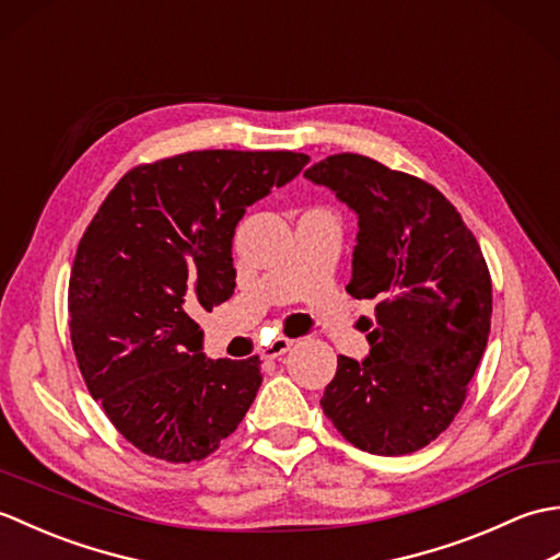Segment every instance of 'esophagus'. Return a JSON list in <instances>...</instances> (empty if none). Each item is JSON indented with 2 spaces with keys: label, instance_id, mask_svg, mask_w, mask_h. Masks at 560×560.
I'll return each mask as SVG.
<instances>
[{
  "label": "esophagus",
  "instance_id": "obj_1",
  "mask_svg": "<svg viewBox=\"0 0 560 560\" xmlns=\"http://www.w3.org/2000/svg\"><path fill=\"white\" fill-rule=\"evenodd\" d=\"M293 347V339L287 337H277L273 341H269L267 347H261V359H279V355L287 353Z\"/></svg>",
  "mask_w": 560,
  "mask_h": 560
}]
</instances>
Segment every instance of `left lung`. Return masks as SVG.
Returning <instances> with one entry per match:
<instances>
[{"label": "left lung", "mask_w": 560, "mask_h": 560, "mask_svg": "<svg viewBox=\"0 0 560 560\" xmlns=\"http://www.w3.org/2000/svg\"><path fill=\"white\" fill-rule=\"evenodd\" d=\"M359 217L353 299H375L371 353L339 355L319 399L337 431L373 455L425 447L455 419L491 331V273L459 211L419 177L359 153L305 171Z\"/></svg>", "instance_id": "obj_1"}]
</instances>
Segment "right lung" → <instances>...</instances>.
I'll return each mask as SVG.
<instances>
[{"label": "right lung", "instance_id": "right-lung-1", "mask_svg": "<svg viewBox=\"0 0 560 560\" xmlns=\"http://www.w3.org/2000/svg\"><path fill=\"white\" fill-rule=\"evenodd\" d=\"M311 161L293 151H189L129 171L77 247L71 343L93 399L144 455L205 459L243 421L259 359L211 361L197 313L235 289L245 209Z\"/></svg>", "mask_w": 560, "mask_h": 560}]
</instances>
